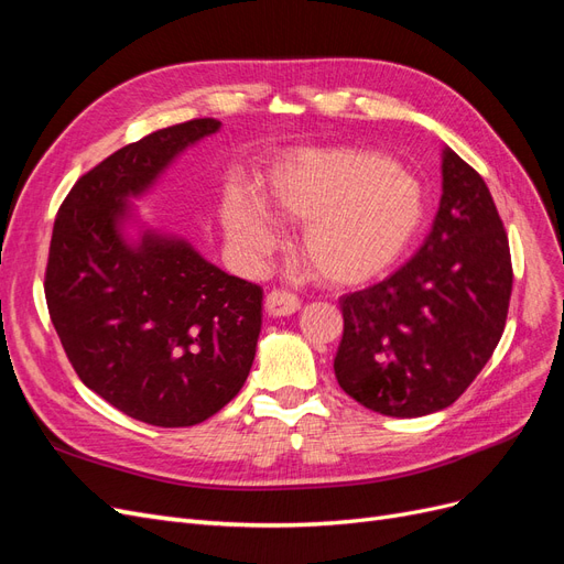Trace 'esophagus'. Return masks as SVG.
Returning a JSON list of instances; mask_svg holds the SVG:
<instances>
[{
    "mask_svg": "<svg viewBox=\"0 0 564 564\" xmlns=\"http://www.w3.org/2000/svg\"><path fill=\"white\" fill-rule=\"evenodd\" d=\"M299 308H301V301L294 294L280 292V289H275V292H270L265 296V313L270 317H289V315H294Z\"/></svg>",
    "mask_w": 564,
    "mask_h": 564,
    "instance_id": "esophagus-1",
    "label": "esophagus"
}]
</instances>
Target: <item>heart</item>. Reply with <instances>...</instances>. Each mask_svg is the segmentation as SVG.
<instances>
[{
    "label": "heart",
    "instance_id": "obj_1",
    "mask_svg": "<svg viewBox=\"0 0 564 564\" xmlns=\"http://www.w3.org/2000/svg\"><path fill=\"white\" fill-rule=\"evenodd\" d=\"M303 224L301 249L329 284L383 275L412 247L425 220V193L390 158L360 148L294 150L270 172L265 199L232 185L224 199L228 240L249 256L278 247L275 218Z\"/></svg>",
    "mask_w": 564,
    "mask_h": 564
}]
</instances>
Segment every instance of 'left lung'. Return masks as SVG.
Here are the masks:
<instances>
[{"label":"left lung","mask_w":564,"mask_h":564,"mask_svg":"<svg viewBox=\"0 0 564 564\" xmlns=\"http://www.w3.org/2000/svg\"><path fill=\"white\" fill-rule=\"evenodd\" d=\"M513 268L482 176L442 150L431 235L383 282L346 294L338 386L371 412L416 419L458 400L506 327Z\"/></svg>","instance_id":"8db88e82"}]
</instances>
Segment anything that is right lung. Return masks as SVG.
Masks as SVG:
<instances>
[{
	"label": "right lung",
	"instance_id": "add662e5",
	"mask_svg": "<svg viewBox=\"0 0 564 564\" xmlns=\"http://www.w3.org/2000/svg\"><path fill=\"white\" fill-rule=\"evenodd\" d=\"M218 119L166 127L112 152L61 204L46 265L48 315L82 383L127 416L185 429L245 386L263 289L148 226L143 199Z\"/></svg>",
	"mask_w": 564,
	"mask_h": 564
}]
</instances>
